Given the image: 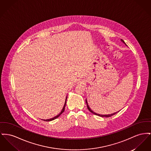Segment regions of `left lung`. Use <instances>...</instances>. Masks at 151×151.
Wrapping results in <instances>:
<instances>
[{
	"label": "left lung",
	"instance_id": "1",
	"mask_svg": "<svg viewBox=\"0 0 151 151\" xmlns=\"http://www.w3.org/2000/svg\"><path fill=\"white\" fill-rule=\"evenodd\" d=\"M121 40L124 43L125 45H126L125 43V42H124V41L122 40V39H121ZM86 103H87V108H88V109L89 111L91 112V113H92V114H95V115H96L99 116H101V117H111V116H112L114 115H115L116 114H117V112H119V111H118V112H115V113H114V114H109V115H100V114H96V113H95V112H93V111H92V109L89 108V106L88 104V103H87V99L86 100Z\"/></svg>",
	"mask_w": 151,
	"mask_h": 151
}]
</instances>
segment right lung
<instances>
[{
  "label": "right lung",
  "instance_id": "right-lung-1",
  "mask_svg": "<svg viewBox=\"0 0 151 151\" xmlns=\"http://www.w3.org/2000/svg\"><path fill=\"white\" fill-rule=\"evenodd\" d=\"M67 96L66 97V99H65V103H64V106H63V108L62 110V111L60 112V113L59 115H58L56 116H55L54 117L52 118V119H47V120H44V121H46V122H50V121H52V120H55V119H57L58 117H59V116H60V115L62 114L63 112L64 111L65 106V105H66V102H67Z\"/></svg>",
  "mask_w": 151,
  "mask_h": 151
}]
</instances>
